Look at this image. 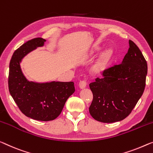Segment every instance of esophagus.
<instances>
[{
    "mask_svg": "<svg viewBox=\"0 0 153 153\" xmlns=\"http://www.w3.org/2000/svg\"><path fill=\"white\" fill-rule=\"evenodd\" d=\"M79 86L81 89H84L87 86V82L85 80H83V81H80Z\"/></svg>",
    "mask_w": 153,
    "mask_h": 153,
    "instance_id": "obj_1",
    "label": "esophagus"
}]
</instances>
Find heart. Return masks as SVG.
Instances as JSON below:
<instances>
[{
    "label": "heart",
    "instance_id": "b5f03b06",
    "mask_svg": "<svg viewBox=\"0 0 153 153\" xmlns=\"http://www.w3.org/2000/svg\"><path fill=\"white\" fill-rule=\"evenodd\" d=\"M98 49H95L89 53V55H87V57L88 56H91L97 52ZM110 57H111V52L109 51H107L106 52H105L102 54L100 57L98 58V59L91 65L90 68L91 73L94 75H97L100 74L101 72H103V70L105 69L106 65L107 64L108 61H109Z\"/></svg>",
    "mask_w": 153,
    "mask_h": 153
}]
</instances>
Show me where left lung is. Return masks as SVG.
Masks as SVG:
<instances>
[{"instance_id": "left-lung-1", "label": "left lung", "mask_w": 153, "mask_h": 153, "mask_svg": "<svg viewBox=\"0 0 153 153\" xmlns=\"http://www.w3.org/2000/svg\"><path fill=\"white\" fill-rule=\"evenodd\" d=\"M123 62L103 72L102 79L90 84L93 94L89 108L96 120L112 123L126 118L144 91L147 62L137 46L129 40Z\"/></svg>"}]
</instances>
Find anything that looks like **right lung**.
Wrapping results in <instances>:
<instances>
[{
	"mask_svg": "<svg viewBox=\"0 0 153 153\" xmlns=\"http://www.w3.org/2000/svg\"><path fill=\"white\" fill-rule=\"evenodd\" d=\"M46 39L37 37L22 44L13 53L9 63V90L26 116L39 121L53 120L59 116L68 98L74 92L73 82L29 81L20 67L22 59Z\"/></svg>",
	"mask_w": 153,
	"mask_h": 153,
	"instance_id": "1",
	"label": "right lung"
}]
</instances>
